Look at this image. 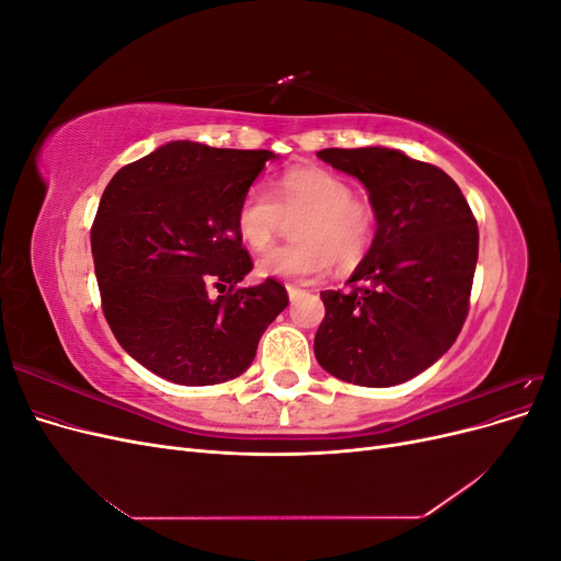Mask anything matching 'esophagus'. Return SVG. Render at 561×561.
I'll return each instance as SVG.
<instances>
[{
    "label": "esophagus",
    "instance_id": "1",
    "mask_svg": "<svg viewBox=\"0 0 561 561\" xmlns=\"http://www.w3.org/2000/svg\"><path fill=\"white\" fill-rule=\"evenodd\" d=\"M304 295V290L301 287H297V285H287V297H290V301H295L297 297H301Z\"/></svg>",
    "mask_w": 561,
    "mask_h": 561
}]
</instances>
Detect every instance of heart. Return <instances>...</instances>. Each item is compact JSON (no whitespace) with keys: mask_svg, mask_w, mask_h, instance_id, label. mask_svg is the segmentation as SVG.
<instances>
[{"mask_svg":"<svg viewBox=\"0 0 561 561\" xmlns=\"http://www.w3.org/2000/svg\"><path fill=\"white\" fill-rule=\"evenodd\" d=\"M299 215V243L262 254L257 276L311 283L332 262L339 268L358 264L375 239V208L355 198L351 184L325 168H293L278 180L276 196L264 184L250 186L236 210V233L250 250L262 252L276 241L285 217Z\"/></svg>","mask_w":561,"mask_h":561,"instance_id":"b5f03b06","label":"heart"}]
</instances>
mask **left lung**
Instances as JSON below:
<instances>
[{
    "mask_svg": "<svg viewBox=\"0 0 561 561\" xmlns=\"http://www.w3.org/2000/svg\"><path fill=\"white\" fill-rule=\"evenodd\" d=\"M318 159L358 178L377 233L348 278L320 293L325 318L313 351L332 377L386 388L410 381L449 351L468 316L480 233L458 184L398 149H320Z\"/></svg>",
    "mask_w": 561,
    "mask_h": 561,
    "instance_id": "8db88e82",
    "label": "left lung"
}]
</instances>
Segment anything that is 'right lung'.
I'll use <instances>...</instances> for the list:
<instances>
[{
	"instance_id": "add662e5",
	"label": "right lung",
	"mask_w": 561,
	"mask_h": 561,
	"mask_svg": "<svg viewBox=\"0 0 561 561\" xmlns=\"http://www.w3.org/2000/svg\"><path fill=\"white\" fill-rule=\"evenodd\" d=\"M276 159L266 149L178 140L124 165L91 229L95 278L116 342L182 386L236 379L287 307L266 278L239 287L252 260L236 233L250 184Z\"/></svg>"
}]
</instances>
